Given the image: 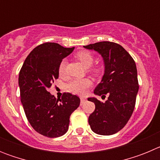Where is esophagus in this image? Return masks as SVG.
Segmentation results:
<instances>
[{"label": "esophagus", "mask_w": 160, "mask_h": 160, "mask_svg": "<svg viewBox=\"0 0 160 160\" xmlns=\"http://www.w3.org/2000/svg\"><path fill=\"white\" fill-rule=\"evenodd\" d=\"M80 99H81V105H82L83 103L85 102V101H86V99H85L84 98H81Z\"/></svg>", "instance_id": "1"}]
</instances>
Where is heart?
Wrapping results in <instances>:
<instances>
[{
  "label": "heart",
  "instance_id": "heart-1",
  "mask_svg": "<svg viewBox=\"0 0 160 160\" xmlns=\"http://www.w3.org/2000/svg\"><path fill=\"white\" fill-rule=\"evenodd\" d=\"M75 58L80 61L86 67H89V70L93 73L94 75H98L101 73V68L98 66H94L90 68L94 62V57L92 53L88 50H81L78 51L75 55ZM66 69V61L62 60L58 66V73L60 75H64ZM92 81L88 78H75L73 79L66 85V89L68 91L78 94L84 95L87 93V90L92 86Z\"/></svg>",
  "mask_w": 160,
  "mask_h": 160
}]
</instances>
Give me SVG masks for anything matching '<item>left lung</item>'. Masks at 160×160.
Returning a JSON list of instances; mask_svg holds the SVG:
<instances>
[{"label": "left lung", "mask_w": 160, "mask_h": 160, "mask_svg": "<svg viewBox=\"0 0 160 160\" xmlns=\"http://www.w3.org/2000/svg\"><path fill=\"white\" fill-rule=\"evenodd\" d=\"M84 47L98 52L105 63L104 75L94 93L109 95L105 102L89 98L95 105L89 124L98 135H113L125 127L135 109L138 91L136 65L129 53L114 42H96Z\"/></svg>", "instance_id": "obj_1"}]
</instances>
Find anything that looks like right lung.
I'll return each instance as SVG.
<instances>
[{"mask_svg":"<svg viewBox=\"0 0 160 160\" xmlns=\"http://www.w3.org/2000/svg\"><path fill=\"white\" fill-rule=\"evenodd\" d=\"M73 49L54 42L41 44L28 55L20 70V97L26 118L37 132L49 138L66 134L70 115L80 105L77 95L63 93L62 98L56 99L48 91L58 78L60 62Z\"/></svg>","mask_w":160,"mask_h":160,"instance_id":"add662e5","label":"right lung"}]
</instances>
